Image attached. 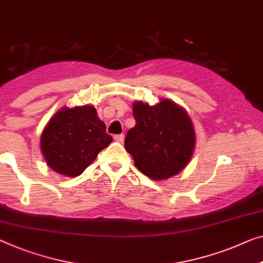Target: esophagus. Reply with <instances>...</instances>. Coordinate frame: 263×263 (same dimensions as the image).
<instances>
[{"instance_id":"obj_1","label":"esophagus","mask_w":263,"mask_h":263,"mask_svg":"<svg viewBox=\"0 0 263 263\" xmlns=\"http://www.w3.org/2000/svg\"><path fill=\"white\" fill-rule=\"evenodd\" d=\"M115 140H116V142L123 143L124 142V135H123V133H121V135H116L115 136Z\"/></svg>"}]
</instances>
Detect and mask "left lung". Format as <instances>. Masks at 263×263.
Segmentation results:
<instances>
[{
	"label": "left lung",
	"instance_id": "8db88e82",
	"mask_svg": "<svg viewBox=\"0 0 263 263\" xmlns=\"http://www.w3.org/2000/svg\"><path fill=\"white\" fill-rule=\"evenodd\" d=\"M136 125L128 130L125 148L135 165L155 181L167 179L182 171L193 156L196 136L185 109L169 99L150 106L133 104Z\"/></svg>",
	"mask_w": 263,
	"mask_h": 263
}]
</instances>
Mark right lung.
I'll list each match as a JSON object with an SVG mask.
<instances>
[{"instance_id": "obj_1", "label": "right lung", "mask_w": 263, "mask_h": 263, "mask_svg": "<svg viewBox=\"0 0 263 263\" xmlns=\"http://www.w3.org/2000/svg\"><path fill=\"white\" fill-rule=\"evenodd\" d=\"M111 143L96 108L85 105L57 112L42 132L40 147L50 169L77 177Z\"/></svg>"}]
</instances>
